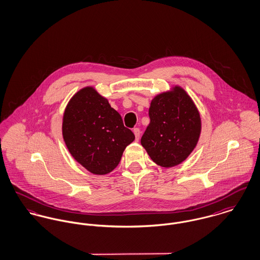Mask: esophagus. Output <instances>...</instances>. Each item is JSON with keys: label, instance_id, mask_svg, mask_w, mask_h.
Instances as JSON below:
<instances>
[{"label": "esophagus", "instance_id": "esophagus-1", "mask_svg": "<svg viewBox=\"0 0 260 260\" xmlns=\"http://www.w3.org/2000/svg\"><path fill=\"white\" fill-rule=\"evenodd\" d=\"M133 132H134V134H135V140H136V141H139V139H140V134H141L140 129H139V128H134V129H133Z\"/></svg>", "mask_w": 260, "mask_h": 260}]
</instances>
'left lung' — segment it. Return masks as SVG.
I'll return each instance as SVG.
<instances>
[{
    "label": "left lung",
    "instance_id": "obj_1",
    "mask_svg": "<svg viewBox=\"0 0 260 260\" xmlns=\"http://www.w3.org/2000/svg\"><path fill=\"white\" fill-rule=\"evenodd\" d=\"M150 124L142 146L158 165L170 168L185 161L194 149L201 133V117L191 98L176 86L157 95L149 108Z\"/></svg>",
    "mask_w": 260,
    "mask_h": 260
}]
</instances>
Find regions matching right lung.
Here are the masks:
<instances>
[{
  "label": "right lung",
  "mask_w": 260,
  "mask_h": 260,
  "mask_svg": "<svg viewBox=\"0 0 260 260\" xmlns=\"http://www.w3.org/2000/svg\"><path fill=\"white\" fill-rule=\"evenodd\" d=\"M62 135L72 157L95 175L112 172L135 139L121 115L92 87L82 88L71 98L63 115Z\"/></svg>",
  "instance_id": "1"
}]
</instances>
